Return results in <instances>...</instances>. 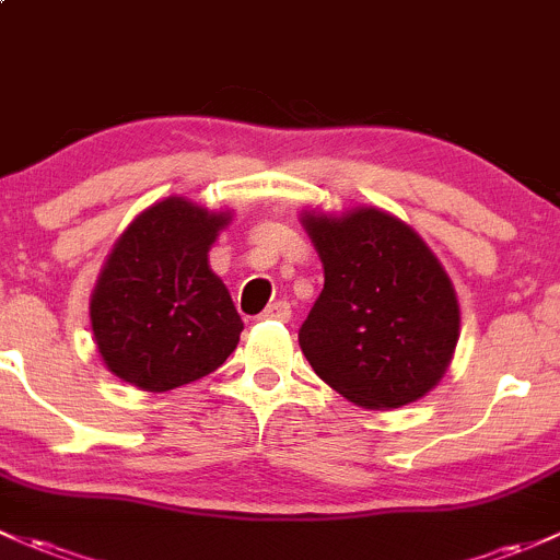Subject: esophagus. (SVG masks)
Wrapping results in <instances>:
<instances>
[{"instance_id":"esophagus-1","label":"esophagus","mask_w":560,"mask_h":560,"mask_svg":"<svg viewBox=\"0 0 560 560\" xmlns=\"http://www.w3.org/2000/svg\"><path fill=\"white\" fill-rule=\"evenodd\" d=\"M262 319H276V322H290L292 319V305L287 300H276L268 308L262 311Z\"/></svg>"}]
</instances>
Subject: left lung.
<instances>
[{
	"instance_id": "1",
	"label": "left lung",
	"mask_w": 560,
	"mask_h": 560,
	"mask_svg": "<svg viewBox=\"0 0 560 560\" xmlns=\"http://www.w3.org/2000/svg\"><path fill=\"white\" fill-rule=\"evenodd\" d=\"M325 290L300 327L314 373L362 408H399L438 386L458 340L448 273L397 217L305 214Z\"/></svg>"
}]
</instances>
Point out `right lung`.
Instances as JSON below:
<instances>
[{
  "label": "right lung",
  "instance_id": "1",
  "mask_svg": "<svg viewBox=\"0 0 560 560\" xmlns=\"http://www.w3.org/2000/svg\"><path fill=\"white\" fill-rule=\"evenodd\" d=\"M228 220L166 198L120 235L91 298L98 354L117 378L168 392L233 354L244 322L206 257Z\"/></svg>",
  "mask_w": 560,
  "mask_h": 560
}]
</instances>
